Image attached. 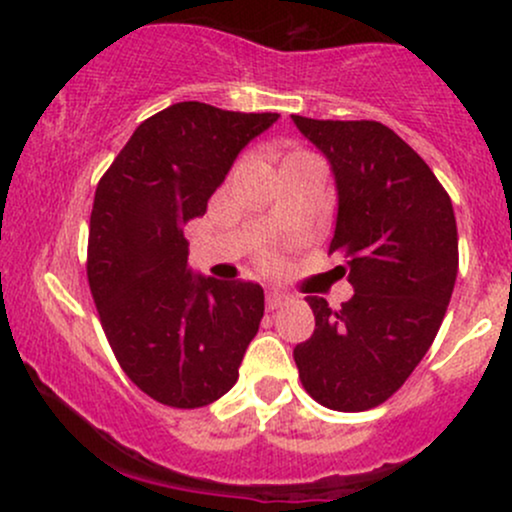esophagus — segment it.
<instances>
[{
	"mask_svg": "<svg viewBox=\"0 0 512 512\" xmlns=\"http://www.w3.org/2000/svg\"><path fill=\"white\" fill-rule=\"evenodd\" d=\"M289 301H291V296H289V293H286V291L274 289V291L267 293V308H269V310L281 308V305H286Z\"/></svg>",
	"mask_w": 512,
	"mask_h": 512,
	"instance_id": "obj_1",
	"label": "esophagus"
}]
</instances>
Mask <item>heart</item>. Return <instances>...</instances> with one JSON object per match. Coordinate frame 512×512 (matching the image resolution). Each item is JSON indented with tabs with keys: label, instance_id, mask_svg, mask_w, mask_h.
Wrapping results in <instances>:
<instances>
[{
	"label": "heart",
	"instance_id": "obj_1",
	"mask_svg": "<svg viewBox=\"0 0 512 512\" xmlns=\"http://www.w3.org/2000/svg\"><path fill=\"white\" fill-rule=\"evenodd\" d=\"M264 260H272V255H267V257H264Z\"/></svg>",
	"mask_w": 512,
	"mask_h": 512
}]
</instances>
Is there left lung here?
<instances>
[{
  "label": "left lung",
  "mask_w": 512,
  "mask_h": 512,
  "mask_svg": "<svg viewBox=\"0 0 512 512\" xmlns=\"http://www.w3.org/2000/svg\"><path fill=\"white\" fill-rule=\"evenodd\" d=\"M293 122L330 158L339 214L330 255L354 296L342 308L308 296L315 332L293 349L310 397L334 411H366L407 383L431 349L455 289L457 223L433 170L375 120Z\"/></svg>",
  "instance_id": "left-lung-1"
}]
</instances>
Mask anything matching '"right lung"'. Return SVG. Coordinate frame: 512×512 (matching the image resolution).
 I'll use <instances>...</instances> for the list:
<instances>
[{
  "instance_id": "obj_1",
  "label": "right lung",
  "mask_w": 512,
  "mask_h": 512,
  "mask_svg": "<svg viewBox=\"0 0 512 512\" xmlns=\"http://www.w3.org/2000/svg\"><path fill=\"white\" fill-rule=\"evenodd\" d=\"M276 113H231L185 101L134 129L96 187L86 276L110 349L144 395L199 409L238 380L264 315L250 281L187 272L182 223L209 197Z\"/></svg>"
}]
</instances>
